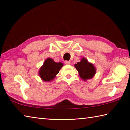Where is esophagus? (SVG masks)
Instances as JSON below:
<instances>
[{
	"label": "esophagus",
	"instance_id": "34e87169",
	"mask_svg": "<svg viewBox=\"0 0 130 130\" xmlns=\"http://www.w3.org/2000/svg\"><path fill=\"white\" fill-rule=\"evenodd\" d=\"M65 63L66 65H70V62L69 61H65Z\"/></svg>",
	"mask_w": 130,
	"mask_h": 130
}]
</instances>
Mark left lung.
<instances>
[{"mask_svg": "<svg viewBox=\"0 0 130 130\" xmlns=\"http://www.w3.org/2000/svg\"><path fill=\"white\" fill-rule=\"evenodd\" d=\"M74 67L78 71L80 77L84 81L92 78L96 73L95 66L93 63L89 62L85 57L81 58L80 61L75 63Z\"/></svg>", "mask_w": 130, "mask_h": 130, "instance_id": "8db88e82", "label": "left lung"}]
</instances>
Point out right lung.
Wrapping results in <instances>:
<instances>
[{"instance_id": "add662e5", "label": "right lung", "mask_w": 130, "mask_h": 130, "mask_svg": "<svg viewBox=\"0 0 130 130\" xmlns=\"http://www.w3.org/2000/svg\"><path fill=\"white\" fill-rule=\"evenodd\" d=\"M63 65L62 62H56L52 58H48L39 69L38 74L44 82H51L59 73Z\"/></svg>"}]
</instances>
